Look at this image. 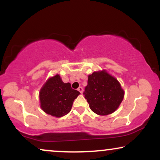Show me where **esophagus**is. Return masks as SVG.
<instances>
[{
    "label": "esophagus",
    "mask_w": 160,
    "mask_h": 160,
    "mask_svg": "<svg viewBox=\"0 0 160 160\" xmlns=\"http://www.w3.org/2000/svg\"><path fill=\"white\" fill-rule=\"evenodd\" d=\"M78 90L79 92H80L82 94V92H83V89H82V87H81V86H80V87H79L78 89Z\"/></svg>",
    "instance_id": "obj_1"
}]
</instances>
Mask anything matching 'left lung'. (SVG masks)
<instances>
[{"label":"left lung","instance_id":"1","mask_svg":"<svg viewBox=\"0 0 160 160\" xmlns=\"http://www.w3.org/2000/svg\"><path fill=\"white\" fill-rule=\"evenodd\" d=\"M83 95L92 111L104 116L118 108L123 99L124 91L117 79L102 71L89 75Z\"/></svg>","mask_w":160,"mask_h":160}]
</instances>
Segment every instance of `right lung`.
Here are the masks:
<instances>
[{
  "label": "right lung",
  "instance_id": "1",
  "mask_svg": "<svg viewBox=\"0 0 160 160\" xmlns=\"http://www.w3.org/2000/svg\"><path fill=\"white\" fill-rule=\"evenodd\" d=\"M80 92L73 89L70 82L65 83L58 74L49 78L40 92V107L53 117H61L68 113Z\"/></svg>",
  "mask_w": 160,
  "mask_h": 160
}]
</instances>
